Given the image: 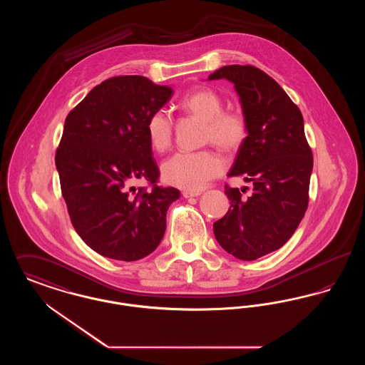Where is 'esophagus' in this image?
I'll return each instance as SVG.
<instances>
[{
  "label": "esophagus",
  "instance_id": "obj_1",
  "mask_svg": "<svg viewBox=\"0 0 365 365\" xmlns=\"http://www.w3.org/2000/svg\"><path fill=\"white\" fill-rule=\"evenodd\" d=\"M182 194H183V197H185V198H191V197H198V195L201 194V191L185 190Z\"/></svg>",
  "mask_w": 365,
  "mask_h": 365
}]
</instances>
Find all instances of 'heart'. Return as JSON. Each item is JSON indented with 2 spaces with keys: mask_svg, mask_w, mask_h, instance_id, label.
<instances>
[{
  "mask_svg": "<svg viewBox=\"0 0 365 365\" xmlns=\"http://www.w3.org/2000/svg\"><path fill=\"white\" fill-rule=\"evenodd\" d=\"M179 108L205 122L204 139L225 152H234L242 146L247 137V123L238 110H223L222 97L212 88L198 87L185 94ZM174 133L171 116L155 110L146 122V134L152 148L164 152L170 148ZM225 168L220 157L210 150L178 152L161 165L165 182L185 190H200L207 182Z\"/></svg>",
  "mask_w": 365,
  "mask_h": 365,
  "instance_id": "1",
  "label": "heart"
}]
</instances>
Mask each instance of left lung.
I'll use <instances>...</instances> for the list:
<instances>
[{"label":"left lung","instance_id":"8db88e82","mask_svg":"<svg viewBox=\"0 0 365 365\" xmlns=\"http://www.w3.org/2000/svg\"><path fill=\"white\" fill-rule=\"evenodd\" d=\"M227 79L240 96L247 137L228 176H242L252 194L226 185L231 201L213 232L227 253L253 261L278 250L294 234L308 208L312 150L304 119L286 91L252 66H226L208 81Z\"/></svg>","mask_w":365,"mask_h":365}]
</instances>
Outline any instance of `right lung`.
I'll return each instance as SVG.
<instances>
[{"label":"right lung","instance_id":"1","mask_svg":"<svg viewBox=\"0 0 365 365\" xmlns=\"http://www.w3.org/2000/svg\"><path fill=\"white\" fill-rule=\"evenodd\" d=\"M173 94L145 76H116L94 87L66 119L56 152L61 192L72 226L104 257L143 259L164 237L167 210L180 192L156 186L146 122ZM138 178L154 189L137 192Z\"/></svg>","mask_w":365,"mask_h":365}]
</instances>
